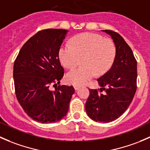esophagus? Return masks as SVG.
I'll use <instances>...</instances> for the list:
<instances>
[{
	"instance_id": "34e87169",
	"label": "esophagus",
	"mask_w": 150,
	"mask_h": 150,
	"mask_svg": "<svg viewBox=\"0 0 150 150\" xmlns=\"http://www.w3.org/2000/svg\"><path fill=\"white\" fill-rule=\"evenodd\" d=\"M74 89H75V90H78L80 88V87H79V86H78V85H74Z\"/></svg>"
}]
</instances>
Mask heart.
Listing matches in <instances>:
<instances>
[{"label":"heart","mask_w":150,"mask_h":150,"mask_svg":"<svg viewBox=\"0 0 150 150\" xmlns=\"http://www.w3.org/2000/svg\"><path fill=\"white\" fill-rule=\"evenodd\" d=\"M71 45L62 44L58 50L60 63L67 69L76 66L66 76V81L74 85L87 83L90 79L106 74L113 65L117 54L115 44L110 39L93 33H84L73 37Z\"/></svg>","instance_id":"b5f03b06"}]
</instances>
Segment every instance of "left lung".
Segmentation results:
<instances>
[{"mask_svg": "<svg viewBox=\"0 0 150 150\" xmlns=\"http://www.w3.org/2000/svg\"><path fill=\"white\" fill-rule=\"evenodd\" d=\"M111 35L117 49L111 69L98 82L100 90L90 89L85 103L87 115L96 122H109L117 120L127 110L136 91L137 62L130 47L117 33L103 30ZM104 90L105 93H101Z\"/></svg>", "mask_w": 150, "mask_h": 150, "instance_id": "8db88e82", "label": "left lung"}]
</instances>
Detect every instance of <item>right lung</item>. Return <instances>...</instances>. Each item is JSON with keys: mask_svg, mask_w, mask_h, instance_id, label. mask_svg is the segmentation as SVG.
<instances>
[{"mask_svg": "<svg viewBox=\"0 0 150 150\" xmlns=\"http://www.w3.org/2000/svg\"><path fill=\"white\" fill-rule=\"evenodd\" d=\"M67 33L63 29L38 31L23 46L14 61L17 100L30 117L41 123L63 119L74 93L73 86L58 85L54 91L50 90V85L60 84L64 75L58 50Z\"/></svg>", "mask_w": 150, "mask_h": 150, "instance_id": "right-lung-1", "label": "right lung"}]
</instances>
